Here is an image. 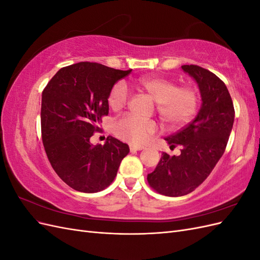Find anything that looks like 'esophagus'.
Wrapping results in <instances>:
<instances>
[{
	"label": "esophagus",
	"instance_id": "esophagus-1",
	"mask_svg": "<svg viewBox=\"0 0 260 260\" xmlns=\"http://www.w3.org/2000/svg\"><path fill=\"white\" fill-rule=\"evenodd\" d=\"M144 147L142 146H136V145H130V152H136V151H142Z\"/></svg>",
	"mask_w": 260,
	"mask_h": 260
}]
</instances>
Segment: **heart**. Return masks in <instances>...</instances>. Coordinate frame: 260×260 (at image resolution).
Segmentation results:
<instances>
[{"instance_id": "obj_1", "label": "heart", "mask_w": 260, "mask_h": 260, "mask_svg": "<svg viewBox=\"0 0 260 260\" xmlns=\"http://www.w3.org/2000/svg\"><path fill=\"white\" fill-rule=\"evenodd\" d=\"M138 86L156 102L157 112L169 128H179L190 122L199 112L201 98L193 85H178L166 77H144L137 81ZM130 99L124 82L118 81L108 93V105L114 111L125 106ZM153 120L135 116H124L115 123V133L131 144H143L156 132Z\"/></svg>"}]
</instances>
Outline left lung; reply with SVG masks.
<instances>
[{"label":"left lung","mask_w":260,"mask_h":260,"mask_svg":"<svg viewBox=\"0 0 260 260\" xmlns=\"http://www.w3.org/2000/svg\"><path fill=\"white\" fill-rule=\"evenodd\" d=\"M198 82L202 107L195 119L165 140L179 156L162 153L148 184L157 193L183 196L202 184L223 155L233 127L234 106L224 82L209 70L198 65L181 66Z\"/></svg>","instance_id":"1"}]
</instances>
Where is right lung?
<instances>
[{"mask_svg": "<svg viewBox=\"0 0 260 260\" xmlns=\"http://www.w3.org/2000/svg\"><path fill=\"white\" fill-rule=\"evenodd\" d=\"M99 62L60 68L42 92L41 136L51 166L76 191L96 193L114 181L129 146L113 137L93 145L102 117L108 115L112 86L131 73Z\"/></svg>", "mask_w": 260, "mask_h": 260, "instance_id": "1", "label": "right lung"}]
</instances>
